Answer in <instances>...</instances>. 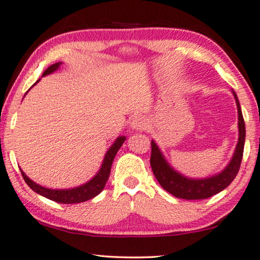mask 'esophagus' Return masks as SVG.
<instances>
[{
    "mask_svg": "<svg viewBox=\"0 0 260 260\" xmlns=\"http://www.w3.org/2000/svg\"><path fill=\"white\" fill-rule=\"evenodd\" d=\"M134 129L136 130H145L146 127H148V122H146V119L144 117H136L133 121V125Z\"/></svg>",
    "mask_w": 260,
    "mask_h": 260,
    "instance_id": "esophagus-1",
    "label": "esophagus"
}]
</instances>
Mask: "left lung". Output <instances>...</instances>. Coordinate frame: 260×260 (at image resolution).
I'll use <instances>...</instances> for the list:
<instances>
[{
    "label": "left lung",
    "mask_w": 260,
    "mask_h": 260,
    "mask_svg": "<svg viewBox=\"0 0 260 260\" xmlns=\"http://www.w3.org/2000/svg\"><path fill=\"white\" fill-rule=\"evenodd\" d=\"M236 99L237 108H238V127H239V139L237 144L235 155H233L230 164L219 175L205 179H190L186 178L178 172L169 167L165 161L163 155L157 148L156 143L151 141V157L150 164L153 171V175L165 191L175 196L177 198L186 199V201H197V199H205L212 197L225 187H228L236 178L238 174L240 163L243 159L244 143H245V123H244L242 109L237 97L236 92H233Z\"/></svg>",
    "instance_id": "8db88e82"
}]
</instances>
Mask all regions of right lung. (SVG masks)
<instances>
[{"instance_id": "add662e5", "label": "right lung", "mask_w": 260, "mask_h": 260, "mask_svg": "<svg viewBox=\"0 0 260 260\" xmlns=\"http://www.w3.org/2000/svg\"><path fill=\"white\" fill-rule=\"evenodd\" d=\"M59 64H61V63L58 62V63H55V64H51L50 67H48L46 71L43 73V76H46V75L52 73V71H55L59 67ZM124 141H125V137H118L117 139H116V142L112 144L111 148L109 149L107 155H105L102 168H101L99 174L93 177L91 180H89L88 183H85L84 185L75 187V189H71V190L47 189V187H43V186L39 185V184L34 183L32 180L29 179L28 177L25 176L24 172L21 170L22 177H23V179L25 180V183L28 184V186L30 187V189L35 191L36 193H39L41 196H43V197L50 199V201L63 203V204H75V203H82V202L89 201V199L96 197L97 194H100L101 192H102L105 184H107V182H108L109 175H110L112 161H114L116 153H117L119 148L122 146Z\"/></svg>"}]
</instances>
